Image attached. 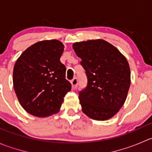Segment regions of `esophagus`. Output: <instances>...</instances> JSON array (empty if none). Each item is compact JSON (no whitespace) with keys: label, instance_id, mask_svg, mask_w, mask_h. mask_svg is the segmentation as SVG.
<instances>
[{"label":"esophagus","instance_id":"1","mask_svg":"<svg viewBox=\"0 0 152 152\" xmlns=\"http://www.w3.org/2000/svg\"><path fill=\"white\" fill-rule=\"evenodd\" d=\"M70 82H71L72 87H73V89H76V86H77V84H78V79H76V78H73Z\"/></svg>","mask_w":152,"mask_h":152}]
</instances>
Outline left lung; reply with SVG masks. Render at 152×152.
<instances>
[{
  "mask_svg": "<svg viewBox=\"0 0 152 152\" xmlns=\"http://www.w3.org/2000/svg\"><path fill=\"white\" fill-rule=\"evenodd\" d=\"M73 48L87 79V87L79 93L82 112L94 120L111 118L124 105L130 87L126 59L103 39L76 42Z\"/></svg>",
  "mask_w": 152,
  "mask_h": 152,
  "instance_id": "obj_1",
  "label": "left lung"
}]
</instances>
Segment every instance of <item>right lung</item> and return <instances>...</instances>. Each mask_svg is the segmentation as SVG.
Segmentation results:
<instances>
[{"instance_id": "add662e5", "label": "right lung", "mask_w": 152, "mask_h": 152, "mask_svg": "<svg viewBox=\"0 0 152 152\" xmlns=\"http://www.w3.org/2000/svg\"><path fill=\"white\" fill-rule=\"evenodd\" d=\"M64 45L56 39L43 40L20 55L13 70V85L20 105L32 115L48 117L57 113L71 84L60 62Z\"/></svg>"}]
</instances>
